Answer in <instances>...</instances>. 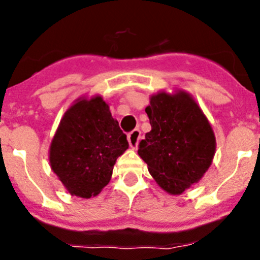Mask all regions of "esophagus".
Listing matches in <instances>:
<instances>
[{
    "mask_svg": "<svg viewBox=\"0 0 260 260\" xmlns=\"http://www.w3.org/2000/svg\"><path fill=\"white\" fill-rule=\"evenodd\" d=\"M141 140V131L140 129H133L132 132L128 135V142H129L131 148L137 149L138 143H140Z\"/></svg>",
    "mask_w": 260,
    "mask_h": 260,
    "instance_id": "obj_1",
    "label": "esophagus"
}]
</instances>
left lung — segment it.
Here are the masks:
<instances>
[{"label": "left lung", "mask_w": 260, "mask_h": 260, "mask_svg": "<svg viewBox=\"0 0 260 260\" xmlns=\"http://www.w3.org/2000/svg\"><path fill=\"white\" fill-rule=\"evenodd\" d=\"M146 113L152 129L140 142L138 154L159 187L180 195L210 167L216 148L210 123L183 90L152 95Z\"/></svg>", "instance_id": "1"}]
</instances>
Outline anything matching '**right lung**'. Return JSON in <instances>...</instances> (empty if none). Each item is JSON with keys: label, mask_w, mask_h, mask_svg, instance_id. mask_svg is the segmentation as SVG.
<instances>
[{"label": "right lung", "mask_w": 260, "mask_h": 260, "mask_svg": "<svg viewBox=\"0 0 260 260\" xmlns=\"http://www.w3.org/2000/svg\"><path fill=\"white\" fill-rule=\"evenodd\" d=\"M127 136L101 95L80 98L65 112L50 145V166L69 193L89 199L111 181Z\"/></svg>", "instance_id": "add662e5"}]
</instances>
